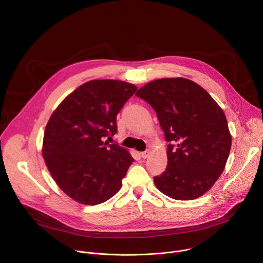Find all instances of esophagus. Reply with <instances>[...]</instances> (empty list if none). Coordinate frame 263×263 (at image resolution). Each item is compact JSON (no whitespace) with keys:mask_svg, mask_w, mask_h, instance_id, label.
Here are the masks:
<instances>
[{"mask_svg":"<svg viewBox=\"0 0 263 263\" xmlns=\"http://www.w3.org/2000/svg\"><path fill=\"white\" fill-rule=\"evenodd\" d=\"M140 155H141V157L144 158V159L147 158V157L149 156V149H145L144 152H141V153H140Z\"/></svg>","mask_w":263,"mask_h":263,"instance_id":"obj_1","label":"esophagus"}]
</instances>
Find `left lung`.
I'll return each mask as SVG.
<instances>
[{"mask_svg": "<svg viewBox=\"0 0 263 263\" xmlns=\"http://www.w3.org/2000/svg\"><path fill=\"white\" fill-rule=\"evenodd\" d=\"M155 110L167 144V166L154 177L175 200H194L209 191L226 165L231 135L221 108L200 85L184 78L149 82L135 93Z\"/></svg>", "mask_w": 263, "mask_h": 263, "instance_id": "obj_1", "label": "left lung"}]
</instances>
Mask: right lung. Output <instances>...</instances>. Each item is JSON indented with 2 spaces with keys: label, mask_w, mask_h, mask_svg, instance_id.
Wrapping results in <instances>:
<instances>
[{
  "label": "right lung",
  "mask_w": 263,
  "mask_h": 263,
  "mask_svg": "<svg viewBox=\"0 0 263 263\" xmlns=\"http://www.w3.org/2000/svg\"><path fill=\"white\" fill-rule=\"evenodd\" d=\"M137 87L117 80H92L67 96L44 135L43 156L53 179L71 199L97 205L114 197L134 159L118 143L117 116Z\"/></svg>",
  "instance_id": "obj_1"
}]
</instances>
